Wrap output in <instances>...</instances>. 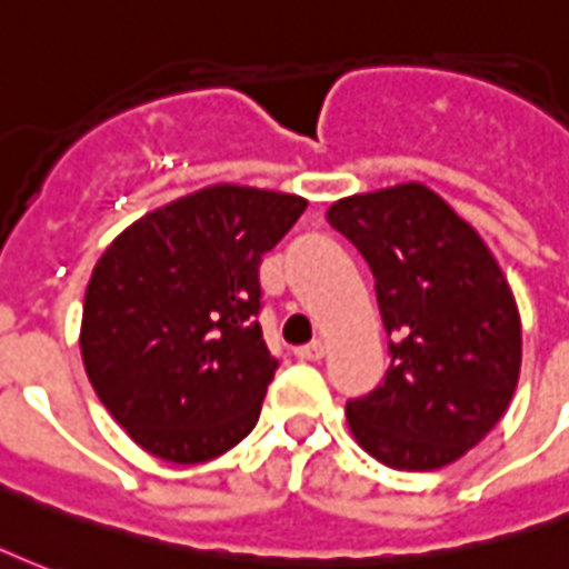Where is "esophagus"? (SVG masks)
Returning a JSON list of instances; mask_svg holds the SVG:
<instances>
[{"label":"esophagus","mask_w":569,"mask_h":569,"mask_svg":"<svg viewBox=\"0 0 569 569\" xmlns=\"http://www.w3.org/2000/svg\"><path fill=\"white\" fill-rule=\"evenodd\" d=\"M296 356L301 361H319L326 356V343H322V340H313V343H307V347H298Z\"/></svg>","instance_id":"obj_1"}]
</instances>
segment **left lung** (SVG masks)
<instances>
[{
    "mask_svg": "<svg viewBox=\"0 0 569 569\" xmlns=\"http://www.w3.org/2000/svg\"><path fill=\"white\" fill-rule=\"evenodd\" d=\"M328 222L373 271L386 380L349 398V431L395 470L458 461L498 425L521 368L507 280L477 231L422 183L340 199Z\"/></svg>",
    "mask_w": 569,
    "mask_h": 569,
    "instance_id": "8db88e82",
    "label": "left lung"
}]
</instances>
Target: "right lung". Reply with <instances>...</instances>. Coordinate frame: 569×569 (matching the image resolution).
I'll return each instance as SVG.
<instances>
[{
	"instance_id": "right-lung-1",
	"label": "right lung",
	"mask_w": 569,
	"mask_h": 569,
	"mask_svg": "<svg viewBox=\"0 0 569 569\" xmlns=\"http://www.w3.org/2000/svg\"><path fill=\"white\" fill-rule=\"evenodd\" d=\"M305 208L298 196L220 183L141 217L96 262L83 368L150 456L199 465L256 428L277 370L259 326V264Z\"/></svg>"
}]
</instances>
